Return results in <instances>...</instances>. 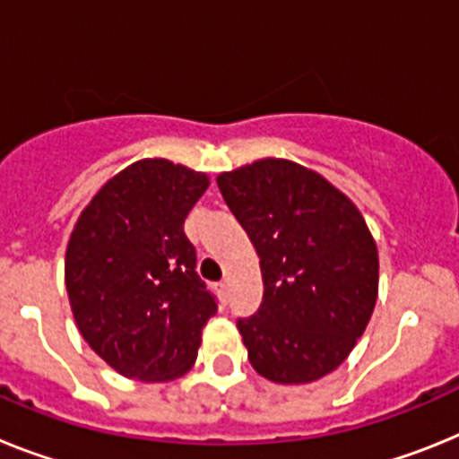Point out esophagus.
<instances>
[{
    "instance_id": "34e87169",
    "label": "esophagus",
    "mask_w": 459,
    "mask_h": 459,
    "mask_svg": "<svg viewBox=\"0 0 459 459\" xmlns=\"http://www.w3.org/2000/svg\"><path fill=\"white\" fill-rule=\"evenodd\" d=\"M214 290H217V296L221 298V302L229 300V284H226V281H219V284H214Z\"/></svg>"
}]
</instances>
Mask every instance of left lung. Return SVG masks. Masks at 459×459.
<instances>
[{
	"label": "left lung",
	"mask_w": 459,
	"mask_h": 459,
	"mask_svg": "<svg viewBox=\"0 0 459 459\" xmlns=\"http://www.w3.org/2000/svg\"><path fill=\"white\" fill-rule=\"evenodd\" d=\"M263 274L256 314L238 318L249 362L274 384H309L337 369L365 333L378 254L358 207L321 175L263 159L217 178Z\"/></svg>",
	"instance_id": "obj_1"
}]
</instances>
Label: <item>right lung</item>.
Instances as JSON below:
<instances>
[{
	"label": "right lung",
	"instance_id": "add662e5",
	"mask_svg": "<svg viewBox=\"0 0 459 459\" xmlns=\"http://www.w3.org/2000/svg\"><path fill=\"white\" fill-rule=\"evenodd\" d=\"M207 178L166 159L115 175L66 247V290L94 353L129 378L170 381L194 365L217 298L196 273L185 219Z\"/></svg>",
	"mask_w": 459,
	"mask_h": 459
}]
</instances>
